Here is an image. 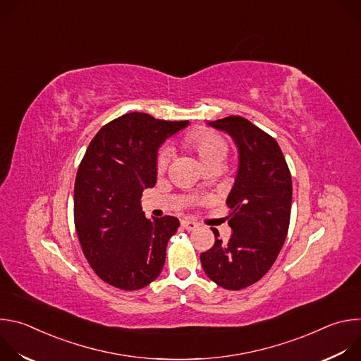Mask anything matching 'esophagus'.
<instances>
[{
  "mask_svg": "<svg viewBox=\"0 0 361 361\" xmlns=\"http://www.w3.org/2000/svg\"><path fill=\"white\" fill-rule=\"evenodd\" d=\"M181 226H183V228H185L188 231H192V230H195L198 227V224L195 221H192V220H181Z\"/></svg>",
  "mask_w": 361,
  "mask_h": 361,
  "instance_id": "obj_1",
  "label": "esophagus"
}]
</instances>
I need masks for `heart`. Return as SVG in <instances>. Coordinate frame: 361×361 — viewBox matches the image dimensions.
I'll use <instances>...</instances> for the list:
<instances>
[{
	"instance_id": "1",
	"label": "heart",
	"mask_w": 361,
	"mask_h": 361,
	"mask_svg": "<svg viewBox=\"0 0 361 361\" xmlns=\"http://www.w3.org/2000/svg\"><path fill=\"white\" fill-rule=\"evenodd\" d=\"M185 142L190 148L195 151L202 166L214 163V161H223L227 154L226 141L216 133H212L207 130H195L190 133L185 138ZM169 160H170V151L161 149L159 152L157 161H156V167L159 173H163L167 169Z\"/></svg>"
}]
</instances>
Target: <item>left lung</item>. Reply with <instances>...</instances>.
Listing matches in <instances>:
<instances>
[{
    "label": "left lung",
    "instance_id": "left-lung-1",
    "mask_svg": "<svg viewBox=\"0 0 361 361\" xmlns=\"http://www.w3.org/2000/svg\"><path fill=\"white\" fill-rule=\"evenodd\" d=\"M209 126L233 138L238 149V170L227 197L233 234L224 243L213 228L216 243L200 254V260L216 284L241 290L271 269L286 241L293 197L291 174L277 141L248 120L230 116Z\"/></svg>",
    "mask_w": 361,
    "mask_h": 361
}]
</instances>
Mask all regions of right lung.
I'll list each match as a JSON object with an SVG mask.
<instances>
[{"label": "right lung", "mask_w": 361, "mask_h": 361, "mask_svg": "<svg viewBox=\"0 0 361 361\" xmlns=\"http://www.w3.org/2000/svg\"><path fill=\"white\" fill-rule=\"evenodd\" d=\"M188 121L128 113L102 127L80 163L74 185V223L85 259L97 276L121 290L156 280L177 217L147 219L145 188L156 185L160 145Z\"/></svg>", "instance_id": "add662e5"}]
</instances>
